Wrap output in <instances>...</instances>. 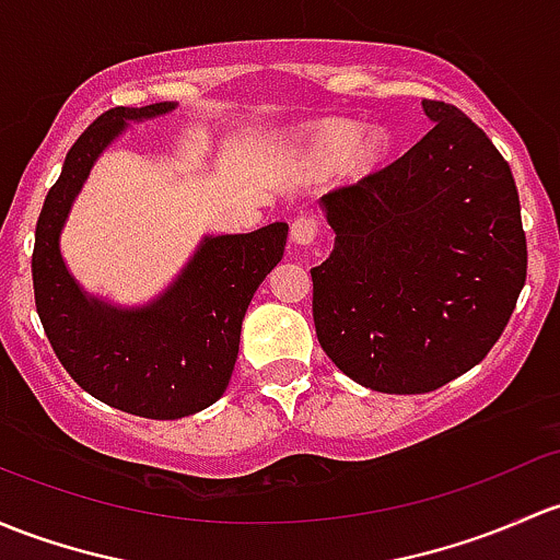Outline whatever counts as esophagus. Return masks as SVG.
<instances>
[{"instance_id":"34e87169","label":"esophagus","mask_w":560,"mask_h":560,"mask_svg":"<svg viewBox=\"0 0 560 560\" xmlns=\"http://www.w3.org/2000/svg\"><path fill=\"white\" fill-rule=\"evenodd\" d=\"M319 235V220L314 214H300L292 220V241L300 246H311Z\"/></svg>"}]
</instances>
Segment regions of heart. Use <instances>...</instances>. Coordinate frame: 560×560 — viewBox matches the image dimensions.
<instances>
[{"label":"heart","mask_w":560,"mask_h":560,"mask_svg":"<svg viewBox=\"0 0 560 560\" xmlns=\"http://www.w3.org/2000/svg\"><path fill=\"white\" fill-rule=\"evenodd\" d=\"M308 144L311 155L322 166H335L340 158H346V166H349L351 174H368L370 168H375L384 161L388 137L384 131L362 133V128L354 126V122L332 120L314 128Z\"/></svg>","instance_id":"b5f03b06"}]
</instances>
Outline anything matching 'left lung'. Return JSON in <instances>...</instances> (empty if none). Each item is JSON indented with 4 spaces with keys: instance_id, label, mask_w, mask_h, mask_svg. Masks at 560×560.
<instances>
[{
    "instance_id": "left-lung-1",
    "label": "left lung",
    "mask_w": 560,
    "mask_h": 560,
    "mask_svg": "<svg viewBox=\"0 0 560 560\" xmlns=\"http://www.w3.org/2000/svg\"><path fill=\"white\" fill-rule=\"evenodd\" d=\"M402 158L322 198L335 231L311 268L325 354L386 394L445 386L486 359L526 284V233L502 152L453 104Z\"/></svg>"
}]
</instances>
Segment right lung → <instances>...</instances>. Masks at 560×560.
<instances>
[{
	"instance_id": "1",
	"label": "right lung",
	"mask_w": 560,
	"mask_h": 560,
	"mask_svg": "<svg viewBox=\"0 0 560 560\" xmlns=\"http://www.w3.org/2000/svg\"><path fill=\"white\" fill-rule=\"evenodd\" d=\"M174 104L115 107L91 122L67 152L34 231V305L58 362L80 388L144 419H182L222 397L235 368L241 322L287 246V222L255 233L206 238L179 281L144 311L88 300L63 268L58 233L74 196L128 120Z\"/></svg>"
}]
</instances>
